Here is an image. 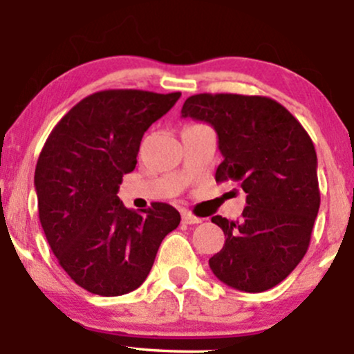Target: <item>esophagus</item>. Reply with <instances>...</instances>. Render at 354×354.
I'll list each match as a JSON object with an SVG mask.
<instances>
[{"mask_svg": "<svg viewBox=\"0 0 354 354\" xmlns=\"http://www.w3.org/2000/svg\"><path fill=\"white\" fill-rule=\"evenodd\" d=\"M183 218V223H186V225H198V223H201V218L194 216V214H191L189 211H185V213L181 214Z\"/></svg>", "mask_w": 354, "mask_h": 354, "instance_id": "1", "label": "esophagus"}]
</instances>
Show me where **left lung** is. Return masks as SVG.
<instances>
[{
    "label": "left lung",
    "mask_w": 354,
    "mask_h": 354,
    "mask_svg": "<svg viewBox=\"0 0 354 354\" xmlns=\"http://www.w3.org/2000/svg\"><path fill=\"white\" fill-rule=\"evenodd\" d=\"M181 115L216 129L223 154L216 183H234L246 193L238 221L211 218L226 241L209 268L239 291L270 290L306 254L318 216V160L310 135L268 96L200 93L185 101Z\"/></svg>",
    "instance_id": "obj_1"
}]
</instances>
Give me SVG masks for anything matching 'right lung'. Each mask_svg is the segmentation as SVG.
Listing matches in <instances>:
<instances>
[{
	"mask_svg": "<svg viewBox=\"0 0 354 354\" xmlns=\"http://www.w3.org/2000/svg\"><path fill=\"white\" fill-rule=\"evenodd\" d=\"M181 93L104 89L75 104L48 136L35 169L38 213L56 259L78 286L120 296L141 286L181 216L168 203L136 213L116 196L141 138Z\"/></svg>",
	"mask_w": 354,
	"mask_h": 354,
	"instance_id": "1",
	"label": "right lung"
}]
</instances>
